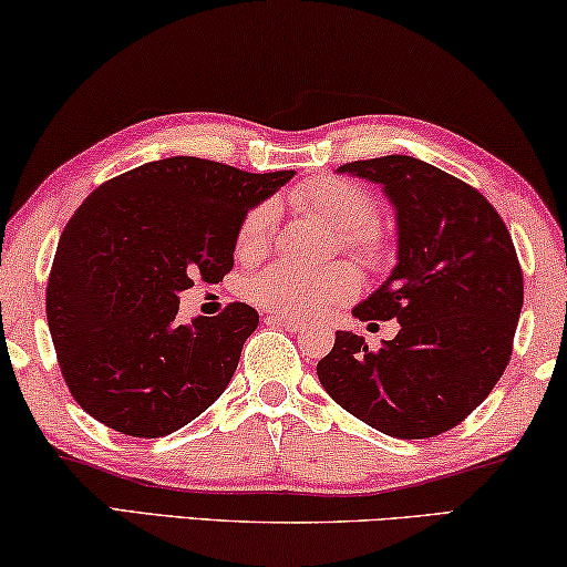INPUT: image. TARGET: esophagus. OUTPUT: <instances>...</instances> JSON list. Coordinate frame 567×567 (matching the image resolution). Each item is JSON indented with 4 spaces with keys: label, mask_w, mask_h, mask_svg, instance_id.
Masks as SVG:
<instances>
[{
    "label": "esophagus",
    "mask_w": 567,
    "mask_h": 567,
    "mask_svg": "<svg viewBox=\"0 0 567 567\" xmlns=\"http://www.w3.org/2000/svg\"><path fill=\"white\" fill-rule=\"evenodd\" d=\"M267 323H272V326H282L285 331H302V320H298V318H287V316H269L267 318Z\"/></svg>",
    "instance_id": "1"
}]
</instances>
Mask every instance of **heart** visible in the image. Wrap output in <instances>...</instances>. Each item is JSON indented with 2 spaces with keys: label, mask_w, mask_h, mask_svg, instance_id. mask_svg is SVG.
I'll use <instances>...</instances> for the list:
<instances>
[{
  "label": "heart",
  "mask_w": 567,
  "mask_h": 567,
  "mask_svg": "<svg viewBox=\"0 0 567 567\" xmlns=\"http://www.w3.org/2000/svg\"><path fill=\"white\" fill-rule=\"evenodd\" d=\"M295 206L310 210L328 224L341 229V239L349 249L371 257L377 251V234L371 229L377 218V203L357 183L343 177H323L302 188L292 190ZM275 224L272 203H259L244 216L236 234V251L239 257H257L265 251L269 234ZM359 280L351 265L338 261L331 267L308 269L292 261H277V265L261 269L251 277L247 287L249 298L257 306L282 312V316H302V312L323 310L331 302L346 300L357 292Z\"/></svg>",
  "instance_id": "1"
}]
</instances>
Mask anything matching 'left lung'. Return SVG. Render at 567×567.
I'll return each instance as SVG.
<instances>
[{
    "label": "left lung",
    "instance_id": "obj_1",
    "mask_svg": "<svg viewBox=\"0 0 567 567\" xmlns=\"http://www.w3.org/2000/svg\"><path fill=\"white\" fill-rule=\"evenodd\" d=\"M338 173L382 185L394 208L396 265L353 308L396 320L371 351L336 331L318 361L323 390L379 433L420 441L466 420L499 382L525 300L512 236L476 188L408 155L346 163Z\"/></svg>",
    "mask_w": 567,
    "mask_h": 567
}]
</instances>
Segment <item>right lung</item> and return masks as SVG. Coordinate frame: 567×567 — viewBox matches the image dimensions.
<instances>
[{
    "mask_svg": "<svg viewBox=\"0 0 567 567\" xmlns=\"http://www.w3.org/2000/svg\"><path fill=\"white\" fill-rule=\"evenodd\" d=\"M292 175L181 155L116 175L81 203L58 241L45 310L68 390L91 417L159 437L224 394L257 310L231 302L177 323L181 292L198 275L231 272L244 216Z\"/></svg>",
    "mask_w": 567,
    "mask_h": 567,
    "instance_id": "right-lung-1",
    "label": "right lung"
}]
</instances>
